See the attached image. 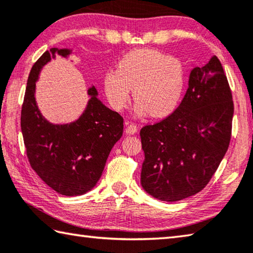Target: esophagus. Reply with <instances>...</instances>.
<instances>
[{"label": "esophagus", "instance_id": "esophagus-1", "mask_svg": "<svg viewBox=\"0 0 253 253\" xmlns=\"http://www.w3.org/2000/svg\"><path fill=\"white\" fill-rule=\"evenodd\" d=\"M126 132L127 133V134H134V133L137 132V126L134 125V123H127L126 122Z\"/></svg>", "mask_w": 253, "mask_h": 253}]
</instances>
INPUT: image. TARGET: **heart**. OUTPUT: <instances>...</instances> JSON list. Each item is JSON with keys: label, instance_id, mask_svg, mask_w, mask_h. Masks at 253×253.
Instances as JSON below:
<instances>
[{"label": "heart", "instance_id": "obj_1", "mask_svg": "<svg viewBox=\"0 0 253 253\" xmlns=\"http://www.w3.org/2000/svg\"><path fill=\"white\" fill-rule=\"evenodd\" d=\"M184 85L183 61L152 48L126 52L117 69L108 70L103 77L104 93L114 110L127 106L133 89L136 113L155 118L169 116L177 108Z\"/></svg>", "mask_w": 253, "mask_h": 253}]
</instances>
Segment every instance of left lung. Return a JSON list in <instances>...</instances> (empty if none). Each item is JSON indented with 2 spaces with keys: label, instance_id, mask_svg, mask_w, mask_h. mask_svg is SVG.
<instances>
[{
  "label": "left lung",
  "instance_id": "8db88e82",
  "mask_svg": "<svg viewBox=\"0 0 253 253\" xmlns=\"http://www.w3.org/2000/svg\"><path fill=\"white\" fill-rule=\"evenodd\" d=\"M232 117L229 84L212 56L204 67L192 70L187 91L174 112L141 128L143 188L165 202L201 192L229 147Z\"/></svg>",
  "mask_w": 253,
  "mask_h": 253
}]
</instances>
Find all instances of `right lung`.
Listing matches in <instances>:
<instances>
[{
  "mask_svg": "<svg viewBox=\"0 0 253 253\" xmlns=\"http://www.w3.org/2000/svg\"><path fill=\"white\" fill-rule=\"evenodd\" d=\"M69 49L50 48L33 65L22 104L21 128L32 169L58 194L76 196L89 192L101 176L113 145L123 133V118L97 98L94 87L83 116L70 125H51L35 101V82L42 66Z\"/></svg>",
  "mask_w": 253,
  "mask_h": 253,
  "instance_id": "right-lung-1",
  "label": "right lung"
}]
</instances>
